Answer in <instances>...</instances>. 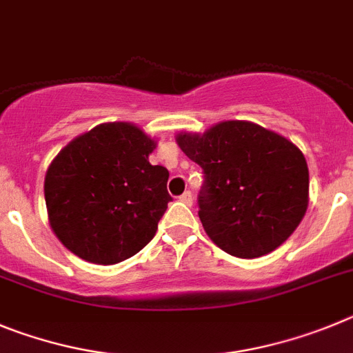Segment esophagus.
<instances>
[{
  "mask_svg": "<svg viewBox=\"0 0 353 353\" xmlns=\"http://www.w3.org/2000/svg\"><path fill=\"white\" fill-rule=\"evenodd\" d=\"M179 200L181 202H184V204H192L193 202V195H192V192H188V190H186V192L183 193V195H179Z\"/></svg>",
  "mask_w": 353,
  "mask_h": 353,
  "instance_id": "obj_1",
  "label": "esophagus"
}]
</instances>
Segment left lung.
I'll list each match as a JSON object with an SVG mask.
<instances>
[{"label": "left lung", "mask_w": 353, "mask_h": 353, "mask_svg": "<svg viewBox=\"0 0 353 353\" xmlns=\"http://www.w3.org/2000/svg\"><path fill=\"white\" fill-rule=\"evenodd\" d=\"M177 144L202 167L199 218L228 255H268L301 223L310 172L290 141L255 123L223 121L204 135L179 133Z\"/></svg>", "instance_id": "left-lung-1"}]
</instances>
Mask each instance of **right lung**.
Returning <instances> with one entry per match:
<instances>
[{
  "mask_svg": "<svg viewBox=\"0 0 353 353\" xmlns=\"http://www.w3.org/2000/svg\"><path fill=\"white\" fill-rule=\"evenodd\" d=\"M157 142L137 126L105 123L54 158L43 184L47 212L70 252L110 265L153 239L172 200L169 170L148 160Z\"/></svg>",
  "mask_w": 353,
  "mask_h": 353,
  "instance_id": "obj_1",
  "label": "right lung"
}]
</instances>
